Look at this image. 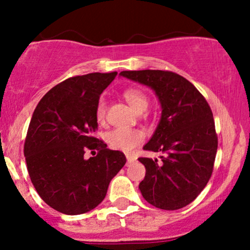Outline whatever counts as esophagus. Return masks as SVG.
<instances>
[{"mask_svg":"<svg viewBox=\"0 0 250 250\" xmlns=\"http://www.w3.org/2000/svg\"><path fill=\"white\" fill-rule=\"evenodd\" d=\"M134 161H135V157L130 156V155H127V162L128 163H131V162H134Z\"/></svg>","mask_w":250,"mask_h":250,"instance_id":"34e87169","label":"esophagus"}]
</instances>
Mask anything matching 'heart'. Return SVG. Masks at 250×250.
Wrapping results in <instances>:
<instances>
[{"label":"heart","instance_id":"b5f03b06","mask_svg":"<svg viewBox=\"0 0 250 250\" xmlns=\"http://www.w3.org/2000/svg\"><path fill=\"white\" fill-rule=\"evenodd\" d=\"M125 101L129 103L131 108L136 113L145 111L148 107V97L142 90L137 88H128L123 93ZM96 120L102 122L105 115V104L103 100H100L96 105ZM105 140L111 148L122 151H130L135 147L141 145L145 140V134L139 129L131 128H116L109 131L105 136Z\"/></svg>","mask_w":250,"mask_h":250}]
</instances>
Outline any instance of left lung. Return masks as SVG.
<instances>
[{"label":"left lung","instance_id":"1","mask_svg":"<svg viewBox=\"0 0 250 250\" xmlns=\"http://www.w3.org/2000/svg\"><path fill=\"white\" fill-rule=\"evenodd\" d=\"M120 76L153 89L162 113L143 149L162 153L140 157L146 176L139 189L147 202L165 210L183 208L199 196L213 173L217 150L213 113L202 94L173 71L131 70Z\"/></svg>","mask_w":250,"mask_h":250}]
</instances>
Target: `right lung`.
<instances>
[{
	"label": "right lung",
	"instance_id": "add662e5",
	"mask_svg": "<svg viewBox=\"0 0 250 250\" xmlns=\"http://www.w3.org/2000/svg\"><path fill=\"white\" fill-rule=\"evenodd\" d=\"M116 75L70 77L51 88L34 110L24 143L28 173L41 199L60 213L80 215L97 207L127 162L122 151L94 137L100 95ZM87 150H96L97 156L85 159Z\"/></svg>",
	"mask_w": 250,
	"mask_h": 250
}]
</instances>
